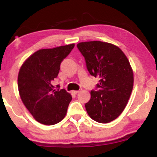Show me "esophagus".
<instances>
[{"label": "esophagus", "mask_w": 157, "mask_h": 157, "mask_svg": "<svg viewBox=\"0 0 157 157\" xmlns=\"http://www.w3.org/2000/svg\"><path fill=\"white\" fill-rule=\"evenodd\" d=\"M80 92V90H78V91H72V93L74 94H77L78 93Z\"/></svg>", "instance_id": "1"}]
</instances>
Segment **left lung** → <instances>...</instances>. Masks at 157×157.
I'll list each match as a JSON object with an SVG mask.
<instances>
[{
  "mask_svg": "<svg viewBox=\"0 0 157 157\" xmlns=\"http://www.w3.org/2000/svg\"><path fill=\"white\" fill-rule=\"evenodd\" d=\"M77 48L89 74L100 78L85 104L88 114L98 123H109L122 113L132 94L134 76L129 61L119 47L109 43L82 42Z\"/></svg>",
  "mask_w": 157,
  "mask_h": 157,
  "instance_id": "8db88e82",
  "label": "left lung"
}]
</instances>
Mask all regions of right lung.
<instances>
[{"label": "right lung", "instance_id": "1", "mask_svg": "<svg viewBox=\"0 0 157 157\" xmlns=\"http://www.w3.org/2000/svg\"><path fill=\"white\" fill-rule=\"evenodd\" d=\"M75 45L40 49L32 54L21 66L18 86L21 100L36 121L53 125L65 117L71 94L65 89L56 91L52 84L60 66Z\"/></svg>", "mask_w": 157, "mask_h": 157}]
</instances>
